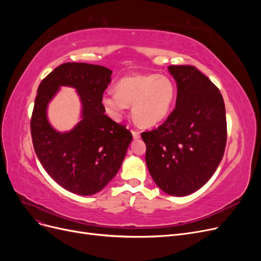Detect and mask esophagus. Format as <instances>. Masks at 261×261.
I'll list each match as a JSON object with an SVG mask.
<instances>
[{
  "instance_id": "esophagus-1",
  "label": "esophagus",
  "mask_w": 261,
  "mask_h": 261,
  "mask_svg": "<svg viewBox=\"0 0 261 261\" xmlns=\"http://www.w3.org/2000/svg\"><path fill=\"white\" fill-rule=\"evenodd\" d=\"M132 134H133V137L135 138V139H138L140 137V133L138 130H136V129H133Z\"/></svg>"
}]
</instances>
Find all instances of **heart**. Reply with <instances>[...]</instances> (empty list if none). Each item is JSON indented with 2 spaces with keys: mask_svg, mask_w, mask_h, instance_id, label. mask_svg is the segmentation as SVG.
<instances>
[{
  "mask_svg": "<svg viewBox=\"0 0 261 261\" xmlns=\"http://www.w3.org/2000/svg\"><path fill=\"white\" fill-rule=\"evenodd\" d=\"M116 93L107 92L102 106L109 115L120 118L128 106L136 122L150 127L167 117L175 97V87L165 76L132 75L116 85Z\"/></svg>",
  "mask_w": 261,
  "mask_h": 261,
  "instance_id": "b5f03b06",
  "label": "heart"
}]
</instances>
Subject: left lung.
<instances>
[{"label":"left lung","instance_id":"8db88e82","mask_svg":"<svg viewBox=\"0 0 261 261\" xmlns=\"http://www.w3.org/2000/svg\"><path fill=\"white\" fill-rule=\"evenodd\" d=\"M176 105L159 127L141 133L146 163L164 193L186 196L216 172L226 145L225 107L218 87L192 65H171Z\"/></svg>","mask_w":261,"mask_h":261}]
</instances>
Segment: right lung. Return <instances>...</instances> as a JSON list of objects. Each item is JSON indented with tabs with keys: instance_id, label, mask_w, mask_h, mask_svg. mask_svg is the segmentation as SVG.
I'll use <instances>...</instances> for the list:
<instances>
[{
	"instance_id": "obj_1",
	"label": "right lung",
	"mask_w": 261,
	"mask_h": 261,
	"mask_svg": "<svg viewBox=\"0 0 261 261\" xmlns=\"http://www.w3.org/2000/svg\"><path fill=\"white\" fill-rule=\"evenodd\" d=\"M112 70L87 63H64L37 90L30 121L35 152L46 173L66 191L88 196L100 192L121 168L133 135L105 114L102 97ZM60 85L74 86L83 105V120L68 133L53 129L46 107Z\"/></svg>"
}]
</instances>
